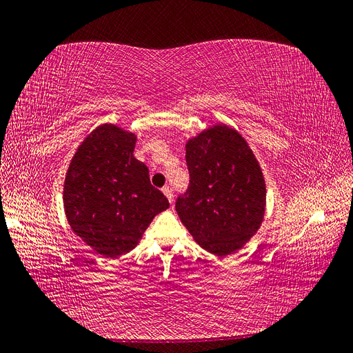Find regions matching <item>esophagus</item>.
<instances>
[{
    "mask_svg": "<svg viewBox=\"0 0 353 353\" xmlns=\"http://www.w3.org/2000/svg\"><path fill=\"white\" fill-rule=\"evenodd\" d=\"M163 193L167 196L168 202L173 203V198H174V196H173V189L170 188V186H165V188H163Z\"/></svg>",
    "mask_w": 353,
    "mask_h": 353,
    "instance_id": "obj_1",
    "label": "esophagus"
}]
</instances>
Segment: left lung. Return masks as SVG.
Listing matches in <instances>:
<instances>
[{"instance_id": "left-lung-1", "label": "left lung", "mask_w": 353, "mask_h": 353, "mask_svg": "<svg viewBox=\"0 0 353 353\" xmlns=\"http://www.w3.org/2000/svg\"><path fill=\"white\" fill-rule=\"evenodd\" d=\"M189 186L176 211L205 250L228 256L259 230L265 215L262 170L244 138L227 125L203 130L186 143Z\"/></svg>"}]
</instances>
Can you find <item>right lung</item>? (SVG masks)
I'll return each instance as SVG.
<instances>
[{
	"mask_svg": "<svg viewBox=\"0 0 353 353\" xmlns=\"http://www.w3.org/2000/svg\"><path fill=\"white\" fill-rule=\"evenodd\" d=\"M137 137L101 125L77 150L63 186L72 231L108 259L134 249L152 218L170 206L134 157Z\"/></svg>",
	"mask_w": 353,
	"mask_h": 353,
	"instance_id": "right-lung-1",
	"label": "right lung"
}]
</instances>
